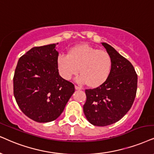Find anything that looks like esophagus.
Instances as JSON below:
<instances>
[{
  "label": "esophagus",
  "mask_w": 154,
  "mask_h": 154,
  "mask_svg": "<svg viewBox=\"0 0 154 154\" xmlns=\"http://www.w3.org/2000/svg\"><path fill=\"white\" fill-rule=\"evenodd\" d=\"M75 88L76 90H80V89H82L81 87H79L78 86H76V85L75 86Z\"/></svg>",
  "instance_id": "1"
}]
</instances>
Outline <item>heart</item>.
<instances>
[{
  "mask_svg": "<svg viewBox=\"0 0 154 154\" xmlns=\"http://www.w3.org/2000/svg\"><path fill=\"white\" fill-rule=\"evenodd\" d=\"M57 63L63 78L69 80L79 72L77 82L92 88L106 82L112 69V60L107 52L86 44L72 48L67 55L60 54Z\"/></svg>",
  "mask_w": 154,
  "mask_h": 154,
  "instance_id": "heart-1",
  "label": "heart"
}]
</instances>
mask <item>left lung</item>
Listing matches in <instances>:
<instances>
[{
  "label": "left lung",
  "instance_id": "left-lung-1",
  "mask_svg": "<svg viewBox=\"0 0 154 154\" xmlns=\"http://www.w3.org/2000/svg\"><path fill=\"white\" fill-rule=\"evenodd\" d=\"M112 60L110 76L104 84L86 89L83 111L94 126H105L119 121L133 104L137 89V75L128 60L106 42H102Z\"/></svg>",
  "mask_w": 154,
  "mask_h": 154
}]
</instances>
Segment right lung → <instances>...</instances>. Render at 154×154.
Segmentation results:
<instances>
[{
	"label": "right lung",
	"mask_w": 154,
	"mask_h": 154,
	"mask_svg": "<svg viewBox=\"0 0 154 154\" xmlns=\"http://www.w3.org/2000/svg\"><path fill=\"white\" fill-rule=\"evenodd\" d=\"M57 44L35 47L17 62L13 77V94L21 111L40 123L60 116L75 86L59 75Z\"/></svg>",
	"instance_id": "1"
}]
</instances>
